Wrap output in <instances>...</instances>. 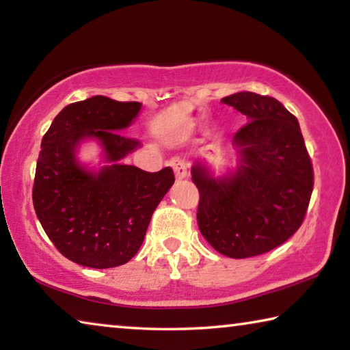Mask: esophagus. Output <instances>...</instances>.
<instances>
[{"instance_id":"obj_1","label":"esophagus","mask_w":350,"mask_h":350,"mask_svg":"<svg viewBox=\"0 0 350 350\" xmlns=\"http://www.w3.org/2000/svg\"><path fill=\"white\" fill-rule=\"evenodd\" d=\"M170 165L174 170V174H176V179L177 180L185 179V177H187V165H185V162L182 161L180 157H173V159H171Z\"/></svg>"}]
</instances>
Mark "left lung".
Instances as JSON below:
<instances>
[{
    "label": "left lung",
    "mask_w": 350,
    "mask_h": 350,
    "mask_svg": "<svg viewBox=\"0 0 350 350\" xmlns=\"http://www.w3.org/2000/svg\"><path fill=\"white\" fill-rule=\"evenodd\" d=\"M222 102L248 122L233 137L234 173L213 177L204 163L193 165L198 225L216 252L244 259L280 247L301 227L313 168L298 120L276 98L244 91Z\"/></svg>",
    "instance_id": "left-lung-1"
}]
</instances>
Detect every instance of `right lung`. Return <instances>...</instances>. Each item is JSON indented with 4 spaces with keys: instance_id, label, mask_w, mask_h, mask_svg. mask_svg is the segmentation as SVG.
Instances as JSON below:
<instances>
[{
    "instance_id": "right-lung-1",
    "label": "right lung",
    "mask_w": 350,
    "mask_h": 350,
    "mask_svg": "<svg viewBox=\"0 0 350 350\" xmlns=\"http://www.w3.org/2000/svg\"><path fill=\"white\" fill-rule=\"evenodd\" d=\"M142 103L94 96L60 111L41 140L32 189L33 208L57 250L75 264L111 269L139 252L159 202L174 183L170 167L148 173L125 159L140 142L118 131ZM96 138L108 165L88 170L76 161L83 139Z\"/></svg>"
}]
</instances>
